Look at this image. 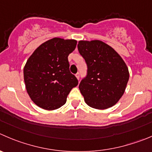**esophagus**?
Here are the masks:
<instances>
[{
    "mask_svg": "<svg viewBox=\"0 0 152 152\" xmlns=\"http://www.w3.org/2000/svg\"><path fill=\"white\" fill-rule=\"evenodd\" d=\"M76 77L77 78V79H78V80H79V77H80V74H79V73H76Z\"/></svg>",
    "mask_w": 152,
    "mask_h": 152,
    "instance_id": "34e87169",
    "label": "esophagus"
}]
</instances>
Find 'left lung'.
Returning <instances> with one entry per match:
<instances>
[{"mask_svg":"<svg viewBox=\"0 0 152 152\" xmlns=\"http://www.w3.org/2000/svg\"><path fill=\"white\" fill-rule=\"evenodd\" d=\"M78 50L88 66L86 77L79 85L85 102L96 109L114 105L129 82L125 61L111 47L99 40L79 41Z\"/></svg>","mask_w":152,"mask_h":152,"instance_id":"left-lung-1","label":"left lung"}]
</instances>
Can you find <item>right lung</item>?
Returning a JSON list of instances; mask_svg holds the SVG:
<instances>
[{
  "label": "right lung",
  "instance_id": "add662e5",
  "mask_svg": "<svg viewBox=\"0 0 152 152\" xmlns=\"http://www.w3.org/2000/svg\"><path fill=\"white\" fill-rule=\"evenodd\" d=\"M73 39L53 38L41 45L23 68L26 89L36 105L45 110L59 108L78 80L70 71L69 54L76 47Z\"/></svg>",
  "mask_w": 152,
  "mask_h": 152
}]
</instances>
